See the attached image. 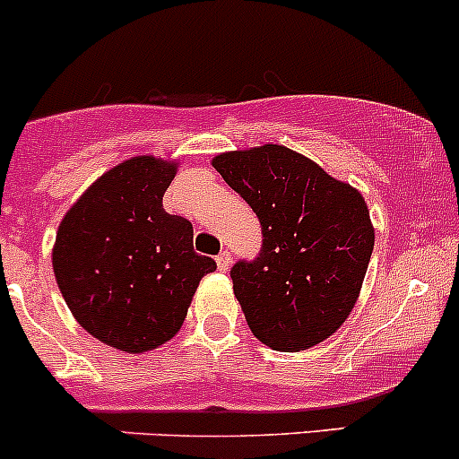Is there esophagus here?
Listing matches in <instances>:
<instances>
[{
	"label": "esophagus",
	"instance_id": "34e87169",
	"mask_svg": "<svg viewBox=\"0 0 459 459\" xmlns=\"http://www.w3.org/2000/svg\"><path fill=\"white\" fill-rule=\"evenodd\" d=\"M231 264V254L228 252V249H223V252L216 256V267H219V272H228Z\"/></svg>",
	"mask_w": 459,
	"mask_h": 459
}]
</instances>
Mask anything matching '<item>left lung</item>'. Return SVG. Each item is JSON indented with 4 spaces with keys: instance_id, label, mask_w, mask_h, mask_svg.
<instances>
[{
    "instance_id": "obj_1",
    "label": "left lung",
    "mask_w": 459,
    "mask_h": 459,
    "mask_svg": "<svg viewBox=\"0 0 459 459\" xmlns=\"http://www.w3.org/2000/svg\"><path fill=\"white\" fill-rule=\"evenodd\" d=\"M212 163L261 221L258 256L230 272L252 333L276 351L323 342L351 314L369 267L365 198L282 145L225 152Z\"/></svg>"
}]
</instances>
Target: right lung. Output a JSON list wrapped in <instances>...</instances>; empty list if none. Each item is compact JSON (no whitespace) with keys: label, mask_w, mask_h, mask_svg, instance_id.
<instances>
[{"label":"right lung","mask_w":459,"mask_h":459,"mask_svg":"<svg viewBox=\"0 0 459 459\" xmlns=\"http://www.w3.org/2000/svg\"><path fill=\"white\" fill-rule=\"evenodd\" d=\"M177 165L134 157L97 178L61 221L56 285L77 323L101 342L143 353L181 329L198 282L214 272L198 256L192 223L163 210Z\"/></svg>","instance_id":"obj_1"}]
</instances>
